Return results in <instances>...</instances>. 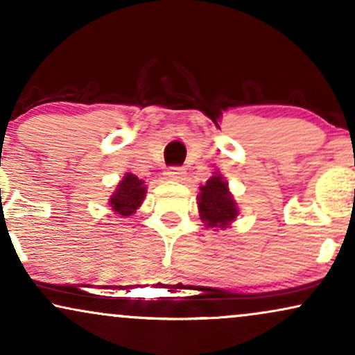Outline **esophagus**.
<instances>
[{
    "label": "esophagus",
    "instance_id": "1",
    "mask_svg": "<svg viewBox=\"0 0 355 355\" xmlns=\"http://www.w3.org/2000/svg\"><path fill=\"white\" fill-rule=\"evenodd\" d=\"M166 178L173 182H183L187 178V172L180 168V166H173V168H170L168 172H166Z\"/></svg>",
    "mask_w": 355,
    "mask_h": 355
}]
</instances>
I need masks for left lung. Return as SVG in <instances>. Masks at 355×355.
<instances>
[{
  "mask_svg": "<svg viewBox=\"0 0 355 355\" xmlns=\"http://www.w3.org/2000/svg\"><path fill=\"white\" fill-rule=\"evenodd\" d=\"M196 205H198L200 220L203 221L207 228L226 230L236 221L240 215L236 200L233 198L230 191L228 182L225 180L220 170L213 172L205 185L200 187V193L196 195Z\"/></svg>",
  "mask_w": 355,
  "mask_h": 355,
  "instance_id": "1",
  "label": "left lung"
}]
</instances>
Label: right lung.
I'll return each instance as SVG.
<instances>
[{
    "label": "right lung",
    "mask_w": 355,
    "mask_h": 355,
    "mask_svg": "<svg viewBox=\"0 0 355 355\" xmlns=\"http://www.w3.org/2000/svg\"><path fill=\"white\" fill-rule=\"evenodd\" d=\"M147 187L145 182L140 180L134 173L127 172L122 177V180L117 183L115 190L109 198V207L115 215L122 218H129L130 215L139 210L140 205L144 203Z\"/></svg>",
    "instance_id": "right-lung-1"
}]
</instances>
